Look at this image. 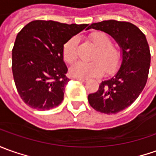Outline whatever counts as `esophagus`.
Here are the masks:
<instances>
[{
	"label": "esophagus",
	"instance_id": "34e87169",
	"mask_svg": "<svg viewBox=\"0 0 156 156\" xmlns=\"http://www.w3.org/2000/svg\"><path fill=\"white\" fill-rule=\"evenodd\" d=\"M75 79H77V80H79V81H81V82L85 83L88 81V79L86 78H75Z\"/></svg>",
	"mask_w": 156,
	"mask_h": 156
}]
</instances>
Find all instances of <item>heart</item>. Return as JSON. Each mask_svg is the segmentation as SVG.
I'll list each match as a JSON object with an SVG mask.
<instances>
[{"instance_id":"heart-1","label":"heart","mask_w":156,"mask_h":156,"mask_svg":"<svg viewBox=\"0 0 156 156\" xmlns=\"http://www.w3.org/2000/svg\"><path fill=\"white\" fill-rule=\"evenodd\" d=\"M89 39L96 47L92 55V61H78L72 66L70 73L76 78H88L101 76L104 73H113L118 69L122 61V52L117 46L112 44V40L103 31H93ZM62 55L64 60L73 64L78 57V40L70 38L63 45Z\"/></svg>"}]
</instances>
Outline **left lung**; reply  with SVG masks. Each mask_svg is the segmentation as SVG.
Returning a JSON list of instances; mask_svg holds the SVG:
<instances>
[{"label": "left lung", "mask_w": 156, "mask_h": 156, "mask_svg": "<svg viewBox=\"0 0 156 156\" xmlns=\"http://www.w3.org/2000/svg\"><path fill=\"white\" fill-rule=\"evenodd\" d=\"M102 30L116 40L122 48V63L114 78L102 81L98 90L88 96L93 108L107 114H117L131 105L147 83L150 51L145 35L131 23L104 20L88 29Z\"/></svg>", "instance_id": "1"}]
</instances>
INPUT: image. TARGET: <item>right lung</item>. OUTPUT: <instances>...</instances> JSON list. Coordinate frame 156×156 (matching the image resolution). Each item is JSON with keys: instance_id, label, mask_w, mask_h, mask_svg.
<instances>
[{"instance_id": "obj_1", "label": "right lung", "mask_w": 156, "mask_h": 156, "mask_svg": "<svg viewBox=\"0 0 156 156\" xmlns=\"http://www.w3.org/2000/svg\"><path fill=\"white\" fill-rule=\"evenodd\" d=\"M88 25L34 20L18 33L12 71L18 93L29 107L43 111L62 102L69 82L63 45Z\"/></svg>"}]
</instances>
